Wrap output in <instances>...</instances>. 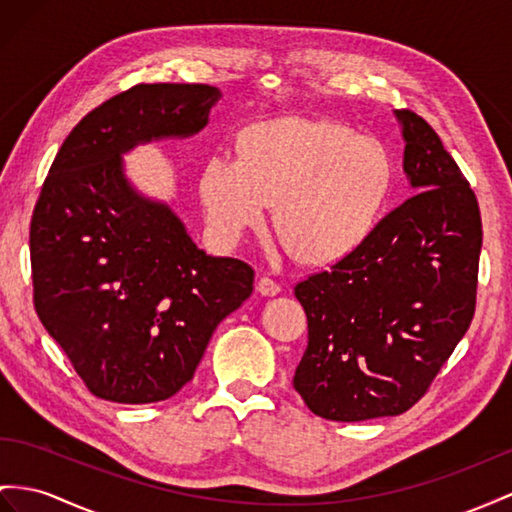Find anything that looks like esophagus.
<instances>
[{"mask_svg": "<svg viewBox=\"0 0 512 512\" xmlns=\"http://www.w3.org/2000/svg\"><path fill=\"white\" fill-rule=\"evenodd\" d=\"M257 290L261 296H277L281 292V283L270 277H261L257 283Z\"/></svg>", "mask_w": 512, "mask_h": 512, "instance_id": "obj_1", "label": "esophagus"}]
</instances>
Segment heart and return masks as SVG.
I'll list each match as a JSON object with an SVG mask.
<instances>
[{
    "label": "heart",
    "mask_w": 512,
    "mask_h": 512,
    "mask_svg": "<svg viewBox=\"0 0 512 512\" xmlns=\"http://www.w3.org/2000/svg\"><path fill=\"white\" fill-rule=\"evenodd\" d=\"M389 188L391 162L381 142L305 119L251 127L240 155L214 153L201 175L205 220L218 244H238L277 201L274 227L307 261L352 251L372 229Z\"/></svg>",
    "instance_id": "obj_1"
}]
</instances>
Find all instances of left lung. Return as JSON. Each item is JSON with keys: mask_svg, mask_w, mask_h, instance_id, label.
<instances>
[{"mask_svg": "<svg viewBox=\"0 0 512 512\" xmlns=\"http://www.w3.org/2000/svg\"><path fill=\"white\" fill-rule=\"evenodd\" d=\"M413 196L329 268L296 283L309 342L294 389L333 422L409 411L476 311L480 207L437 131L396 110Z\"/></svg>", "mask_w": 512, "mask_h": 512, "instance_id": "left-lung-1", "label": "left lung"}]
</instances>
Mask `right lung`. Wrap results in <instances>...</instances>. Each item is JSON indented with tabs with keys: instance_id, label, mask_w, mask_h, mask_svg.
Listing matches in <instances>:
<instances>
[{
	"instance_id": "obj_1",
	"label": "right lung",
	"mask_w": 512,
	"mask_h": 512,
	"mask_svg": "<svg viewBox=\"0 0 512 512\" xmlns=\"http://www.w3.org/2000/svg\"><path fill=\"white\" fill-rule=\"evenodd\" d=\"M218 99L207 84H138L88 112L49 168L30 225L34 307L97 398L175 396L253 294L251 266L205 255L123 173L136 144L199 134Z\"/></svg>"
}]
</instances>
